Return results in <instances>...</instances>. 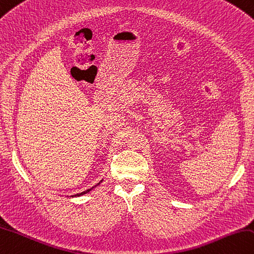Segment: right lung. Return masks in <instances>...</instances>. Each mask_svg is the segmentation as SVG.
I'll return each instance as SVG.
<instances>
[{"instance_id": "add662e5", "label": "right lung", "mask_w": 254, "mask_h": 254, "mask_svg": "<svg viewBox=\"0 0 254 254\" xmlns=\"http://www.w3.org/2000/svg\"><path fill=\"white\" fill-rule=\"evenodd\" d=\"M97 185H99V183H98V184ZM91 190H93V188H91ZM91 190H85V191H83V192H80V193H76V194H73V196L74 197H76V196H81V194H84V193H86V192H88V191H90Z\"/></svg>"}]
</instances>
